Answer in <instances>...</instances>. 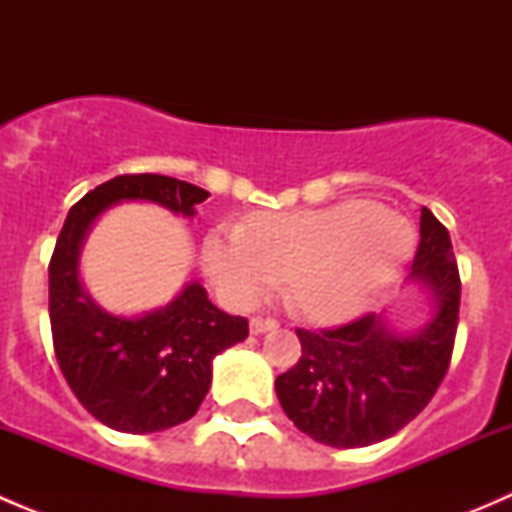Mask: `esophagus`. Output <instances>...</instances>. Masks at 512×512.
<instances>
[{"mask_svg":"<svg viewBox=\"0 0 512 512\" xmlns=\"http://www.w3.org/2000/svg\"><path fill=\"white\" fill-rule=\"evenodd\" d=\"M267 329H277V319L272 317H252L250 319V332L252 334H262Z\"/></svg>","mask_w":512,"mask_h":512,"instance_id":"obj_1","label":"esophagus"}]
</instances>
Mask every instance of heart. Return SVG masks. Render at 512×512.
Segmentation results:
<instances>
[{
  "instance_id": "heart-1",
  "label": "heart",
  "mask_w": 512,
  "mask_h": 512,
  "mask_svg": "<svg viewBox=\"0 0 512 512\" xmlns=\"http://www.w3.org/2000/svg\"><path fill=\"white\" fill-rule=\"evenodd\" d=\"M414 250V227L371 200L260 213L240 232L213 235L203 260L232 299L250 304L287 277L294 307L312 322L364 312Z\"/></svg>"
}]
</instances>
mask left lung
<instances>
[{
    "label": "left lung",
    "mask_w": 512,
    "mask_h": 512,
    "mask_svg": "<svg viewBox=\"0 0 512 512\" xmlns=\"http://www.w3.org/2000/svg\"><path fill=\"white\" fill-rule=\"evenodd\" d=\"M411 277L431 289L436 317L414 337H396L381 317L342 327L297 329L299 361L275 379L289 421L319 443L361 448L394 436L426 409L451 366L461 275L451 235L428 208Z\"/></svg>",
    "instance_id": "1"
}]
</instances>
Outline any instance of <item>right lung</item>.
<instances>
[{
	"mask_svg": "<svg viewBox=\"0 0 512 512\" xmlns=\"http://www.w3.org/2000/svg\"><path fill=\"white\" fill-rule=\"evenodd\" d=\"M208 190L156 173L118 175L66 215L49 262V319L66 384L91 416L123 433H153L188 421L203 404L215 354L250 334L245 317L220 312L190 282L168 307L113 317L79 282V252L98 215L121 200H151L193 215Z\"/></svg>",
	"mask_w": 512,
	"mask_h": 512,
	"instance_id": "right-lung-1",
	"label": "right lung"
}]
</instances>
